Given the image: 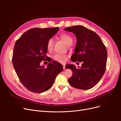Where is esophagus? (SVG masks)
<instances>
[{"mask_svg": "<svg viewBox=\"0 0 121 121\" xmlns=\"http://www.w3.org/2000/svg\"><path fill=\"white\" fill-rule=\"evenodd\" d=\"M63 69H66L65 65H63Z\"/></svg>", "mask_w": 121, "mask_h": 121, "instance_id": "34e87169", "label": "esophagus"}]
</instances>
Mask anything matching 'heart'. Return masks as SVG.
Wrapping results in <instances>:
<instances>
[{"label":"heart","instance_id":"1","mask_svg":"<svg viewBox=\"0 0 121 121\" xmlns=\"http://www.w3.org/2000/svg\"><path fill=\"white\" fill-rule=\"evenodd\" d=\"M61 39L64 41L67 46L73 43V38L72 37L68 34H62L60 36ZM54 40L52 38H51L49 39L47 42V47L48 50H51L53 46ZM53 59L58 62L60 63H65L67 60V56L65 55L61 54H56L53 56Z\"/></svg>","mask_w":121,"mask_h":121}]
</instances>
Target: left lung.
<instances>
[{"label": "left lung", "instance_id": "obj_1", "mask_svg": "<svg viewBox=\"0 0 121 121\" xmlns=\"http://www.w3.org/2000/svg\"><path fill=\"white\" fill-rule=\"evenodd\" d=\"M64 29L73 33L77 38L72 61L83 62L79 68L73 64L66 65V69H70L73 72L69 83L75 88L90 89L98 83L105 73L107 57L106 47L97 33L82 25Z\"/></svg>", "mask_w": 121, "mask_h": 121}]
</instances>
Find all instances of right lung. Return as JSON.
<instances>
[{"instance_id":"right-lung-1","label":"right lung","mask_w":121,"mask_h":121,"mask_svg":"<svg viewBox=\"0 0 121 121\" xmlns=\"http://www.w3.org/2000/svg\"><path fill=\"white\" fill-rule=\"evenodd\" d=\"M58 30V27L32 28L15 43L13 64L19 79L30 91L40 93L49 90L63 70L62 65L55 61L49 63L47 68L40 65L47 57L48 40Z\"/></svg>"}]
</instances>
